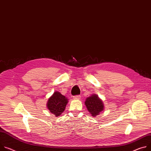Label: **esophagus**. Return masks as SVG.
<instances>
[{
    "label": "esophagus",
    "mask_w": 151,
    "mask_h": 151,
    "mask_svg": "<svg viewBox=\"0 0 151 151\" xmlns=\"http://www.w3.org/2000/svg\"><path fill=\"white\" fill-rule=\"evenodd\" d=\"M73 98L75 99H78L81 98V96L80 95H75V96H73Z\"/></svg>",
    "instance_id": "esophagus-1"
}]
</instances>
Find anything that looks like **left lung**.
<instances>
[{"instance_id":"obj_1","label":"left lung","mask_w":151,"mask_h":151,"mask_svg":"<svg viewBox=\"0 0 151 151\" xmlns=\"http://www.w3.org/2000/svg\"><path fill=\"white\" fill-rule=\"evenodd\" d=\"M85 104L92 116L99 114L104 109L103 103L97 94H92L90 97L87 98Z\"/></svg>"}]
</instances>
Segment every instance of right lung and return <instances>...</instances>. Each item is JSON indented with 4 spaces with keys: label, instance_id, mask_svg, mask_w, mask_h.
<instances>
[{
    "label": "right lung",
    "instance_id": "add662e5",
    "mask_svg": "<svg viewBox=\"0 0 151 151\" xmlns=\"http://www.w3.org/2000/svg\"><path fill=\"white\" fill-rule=\"evenodd\" d=\"M67 102L68 101L64 96L56 91L49 99L47 106L50 112L57 117L64 111Z\"/></svg>",
    "mask_w": 151,
    "mask_h": 151
}]
</instances>
